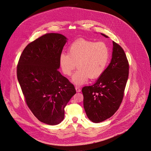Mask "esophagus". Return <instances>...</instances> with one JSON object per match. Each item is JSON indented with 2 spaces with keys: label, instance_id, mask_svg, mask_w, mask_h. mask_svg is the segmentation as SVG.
Listing matches in <instances>:
<instances>
[{
  "label": "esophagus",
  "instance_id": "esophagus-1",
  "mask_svg": "<svg viewBox=\"0 0 151 151\" xmlns=\"http://www.w3.org/2000/svg\"><path fill=\"white\" fill-rule=\"evenodd\" d=\"M75 89H76V91L77 92H79V91H81V88H80L79 87H78V86H76V87H75Z\"/></svg>",
  "mask_w": 151,
  "mask_h": 151
}]
</instances>
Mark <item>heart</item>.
<instances>
[{
    "mask_svg": "<svg viewBox=\"0 0 151 151\" xmlns=\"http://www.w3.org/2000/svg\"><path fill=\"white\" fill-rule=\"evenodd\" d=\"M110 54V48L105 42L81 39L70 45L68 54H60V65L62 72L68 76L77 65L78 70L73 76L72 81L76 85H82L87 82L88 78L96 79L104 73Z\"/></svg>",
    "mask_w": 151,
    "mask_h": 151,
    "instance_id": "obj_1",
    "label": "heart"
}]
</instances>
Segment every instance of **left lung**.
<instances>
[{
  "instance_id": "8db88e82",
  "label": "left lung",
  "mask_w": 151,
  "mask_h": 151,
  "mask_svg": "<svg viewBox=\"0 0 151 151\" xmlns=\"http://www.w3.org/2000/svg\"><path fill=\"white\" fill-rule=\"evenodd\" d=\"M113 44L112 59L108 67L93 85L82 89L86 115L96 123L110 118L119 109L128 78L129 63L125 53L119 44L114 41Z\"/></svg>"
}]
</instances>
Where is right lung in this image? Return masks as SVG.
I'll return each instance as SVG.
<instances>
[{
	"label": "right lung",
	"mask_w": 151,
	"mask_h": 151,
	"mask_svg": "<svg viewBox=\"0 0 151 151\" xmlns=\"http://www.w3.org/2000/svg\"><path fill=\"white\" fill-rule=\"evenodd\" d=\"M66 38L47 33L29 43L20 55L17 77L26 103L41 122L57 125L64 119V108L76 93L58 69Z\"/></svg>",
	"instance_id": "right-lung-1"
}]
</instances>
